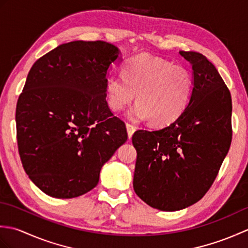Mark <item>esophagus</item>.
Segmentation results:
<instances>
[{"instance_id":"34e87169","label":"esophagus","mask_w":248,"mask_h":248,"mask_svg":"<svg viewBox=\"0 0 248 248\" xmlns=\"http://www.w3.org/2000/svg\"><path fill=\"white\" fill-rule=\"evenodd\" d=\"M125 127H127V131H128V136H129V139H131L132 138V135H133V133L135 132V127L134 125H132V124H125Z\"/></svg>"}]
</instances>
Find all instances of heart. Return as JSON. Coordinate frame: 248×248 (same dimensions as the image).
<instances>
[{
    "label": "heart",
    "mask_w": 248,
    "mask_h": 248,
    "mask_svg": "<svg viewBox=\"0 0 248 248\" xmlns=\"http://www.w3.org/2000/svg\"><path fill=\"white\" fill-rule=\"evenodd\" d=\"M194 82L189 71L171 62L141 53L124 68V78L110 77L107 81V98L116 112L134 101L133 115L155 127L176 121L191 101Z\"/></svg>",
    "instance_id": "b5f03b06"
}]
</instances>
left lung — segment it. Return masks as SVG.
<instances>
[{
    "mask_svg": "<svg viewBox=\"0 0 248 248\" xmlns=\"http://www.w3.org/2000/svg\"><path fill=\"white\" fill-rule=\"evenodd\" d=\"M193 69L194 89L176 121L132 136L138 152L133 178L136 195L161 211L196 203L209 191L227 155L232 103L217 68L198 52H179Z\"/></svg>",
    "mask_w": 248,
    "mask_h": 248,
    "instance_id": "8db88e82",
    "label": "left lung"
}]
</instances>
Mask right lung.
Returning a JSON list of instances; mask_svg holds the SVG:
<instances>
[{
	"label": "right lung",
	"mask_w": 248,
	"mask_h": 248,
	"mask_svg": "<svg viewBox=\"0 0 248 248\" xmlns=\"http://www.w3.org/2000/svg\"><path fill=\"white\" fill-rule=\"evenodd\" d=\"M120 51L105 41L62 44L35 62L16 108L25 172L55 198H75L99 182L100 170L128 139L107 102L109 68Z\"/></svg>",
	"instance_id": "add662e5"
}]
</instances>
